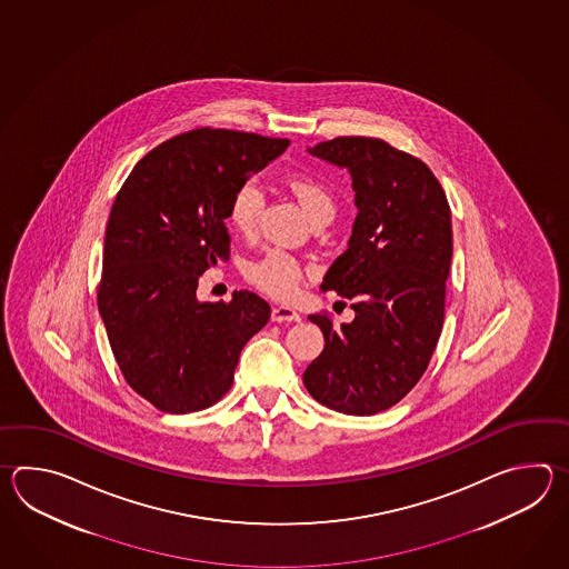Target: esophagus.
<instances>
[{
	"mask_svg": "<svg viewBox=\"0 0 569 569\" xmlns=\"http://www.w3.org/2000/svg\"><path fill=\"white\" fill-rule=\"evenodd\" d=\"M272 321L282 323V321H301V315L297 313L289 305H277L272 309Z\"/></svg>",
	"mask_w": 569,
	"mask_h": 569,
	"instance_id": "34e87169",
	"label": "esophagus"
}]
</instances>
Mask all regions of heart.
Here are the masks:
<instances>
[{"label":"heart","instance_id":"heart-1","mask_svg":"<svg viewBox=\"0 0 569 569\" xmlns=\"http://www.w3.org/2000/svg\"><path fill=\"white\" fill-rule=\"evenodd\" d=\"M287 187L299 201L305 216L311 219V223H319V221L329 223L336 216L338 203L326 182L309 174H292L287 179ZM262 206H264L262 187L256 181H243L231 193L230 207H228V219L231 226L243 236L254 233ZM248 277L260 289L267 290L268 295L277 299H290L299 292V287L305 279V267L292 254H287L282 250H270L248 267Z\"/></svg>","mask_w":569,"mask_h":569}]
</instances>
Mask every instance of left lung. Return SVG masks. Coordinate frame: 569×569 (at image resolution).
Returning a JSON list of instances; mask_svg holds the SVG:
<instances>
[{
    "label": "left lung",
    "instance_id": "obj_1",
    "mask_svg": "<svg viewBox=\"0 0 569 569\" xmlns=\"http://www.w3.org/2000/svg\"><path fill=\"white\" fill-rule=\"evenodd\" d=\"M309 152L350 170L358 218L321 289L351 301L356 317L336 326L326 311L309 315L326 348L302 382L333 411L376 415L411 392L441 336L453 252L448 197L421 158L380 138L339 136Z\"/></svg>",
    "mask_w": 569,
    "mask_h": 569
}]
</instances>
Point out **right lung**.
I'll return each mask as SVG.
<instances>
[{"label": "right lung", "instance_id": "add662e5", "mask_svg": "<svg viewBox=\"0 0 569 569\" xmlns=\"http://www.w3.org/2000/svg\"><path fill=\"white\" fill-rule=\"evenodd\" d=\"M287 138L197 128L150 150L109 213L97 305L120 372L158 411H201L233 382L248 339L270 319L250 290L197 301V280L230 258L231 193Z\"/></svg>", "mask_w": 569, "mask_h": 569}]
</instances>
